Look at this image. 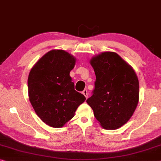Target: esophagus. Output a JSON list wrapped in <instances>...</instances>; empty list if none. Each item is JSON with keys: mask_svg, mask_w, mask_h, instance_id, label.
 Here are the masks:
<instances>
[{"mask_svg": "<svg viewBox=\"0 0 161 161\" xmlns=\"http://www.w3.org/2000/svg\"><path fill=\"white\" fill-rule=\"evenodd\" d=\"M82 94H84V95H85V97H86V99H87V97H88V92H87V90H84L83 92H82Z\"/></svg>", "mask_w": 161, "mask_h": 161, "instance_id": "1", "label": "esophagus"}]
</instances>
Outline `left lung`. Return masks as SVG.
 <instances>
[{"mask_svg":"<svg viewBox=\"0 0 161 161\" xmlns=\"http://www.w3.org/2000/svg\"><path fill=\"white\" fill-rule=\"evenodd\" d=\"M90 64L96 81L86 103L103 128H119L130 119L138 104L137 76L131 66L114 52L102 53L92 58Z\"/></svg>","mask_w":161,"mask_h":161,"instance_id":"left-lung-1","label":"left lung"}]
</instances>
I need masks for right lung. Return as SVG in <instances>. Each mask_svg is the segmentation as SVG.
<instances>
[{
	"label": "right lung",
	"instance_id": "1",
	"mask_svg": "<svg viewBox=\"0 0 161 161\" xmlns=\"http://www.w3.org/2000/svg\"><path fill=\"white\" fill-rule=\"evenodd\" d=\"M75 62L70 53L54 49L43 56L30 71V103L40 119L51 127H63L86 99L75 90L69 76Z\"/></svg>",
	"mask_w": 161,
	"mask_h": 161
}]
</instances>
